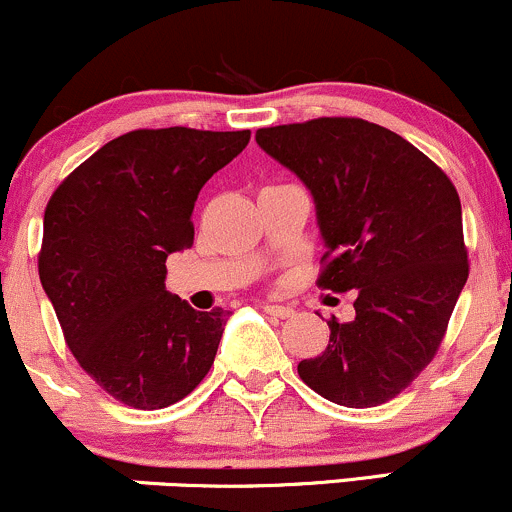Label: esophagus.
Wrapping results in <instances>:
<instances>
[{
  "label": "esophagus",
  "mask_w": 512,
  "mask_h": 512,
  "mask_svg": "<svg viewBox=\"0 0 512 512\" xmlns=\"http://www.w3.org/2000/svg\"><path fill=\"white\" fill-rule=\"evenodd\" d=\"M263 312L271 314V317H278V319H287L292 314V307H287V304H273V302H263Z\"/></svg>",
  "instance_id": "34e87169"
}]
</instances>
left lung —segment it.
<instances>
[{
    "mask_svg": "<svg viewBox=\"0 0 512 512\" xmlns=\"http://www.w3.org/2000/svg\"><path fill=\"white\" fill-rule=\"evenodd\" d=\"M268 157L312 193L329 258L319 285L358 290L355 317L329 321V346L297 365L333 404L394 399L433 360L467 283L462 205L411 142L360 118L256 130Z\"/></svg>",
    "mask_w": 512,
    "mask_h": 512,
    "instance_id": "1",
    "label": "left lung"
}]
</instances>
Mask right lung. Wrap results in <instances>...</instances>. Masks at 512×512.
Instances as JSON below:
<instances>
[{"mask_svg":"<svg viewBox=\"0 0 512 512\" xmlns=\"http://www.w3.org/2000/svg\"><path fill=\"white\" fill-rule=\"evenodd\" d=\"M249 130H132L106 142L50 198L40 283L77 363L132 409H164L198 387L225 309L166 290V258L193 244V205Z\"/></svg>","mask_w":512,"mask_h":512,"instance_id":"right-lung-1","label":"right lung"}]
</instances>
